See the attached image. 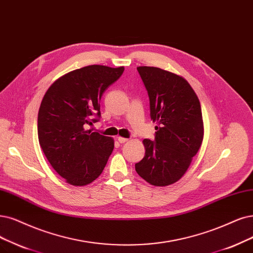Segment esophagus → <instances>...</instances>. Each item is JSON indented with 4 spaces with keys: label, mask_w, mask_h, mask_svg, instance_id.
<instances>
[{
    "label": "esophagus",
    "mask_w": 253,
    "mask_h": 253,
    "mask_svg": "<svg viewBox=\"0 0 253 253\" xmlns=\"http://www.w3.org/2000/svg\"><path fill=\"white\" fill-rule=\"evenodd\" d=\"M118 141H119V143H120V144H124V143H126V142L128 141V138H125V137L119 136V137H118Z\"/></svg>",
    "instance_id": "34e87169"
}]
</instances>
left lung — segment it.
<instances>
[{
    "mask_svg": "<svg viewBox=\"0 0 253 253\" xmlns=\"http://www.w3.org/2000/svg\"><path fill=\"white\" fill-rule=\"evenodd\" d=\"M156 122L154 141L145 138L146 153L135 171L156 186L179 180L197 154L203 139L199 99L184 78L154 67H138Z\"/></svg>",
    "mask_w": 253,
    "mask_h": 253,
    "instance_id": "obj_1",
    "label": "left lung"
}]
</instances>
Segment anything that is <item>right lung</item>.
I'll return each mask as SVG.
<instances>
[{
    "label": "right lung",
    "mask_w": 253,
    "mask_h": 253,
    "mask_svg": "<svg viewBox=\"0 0 253 253\" xmlns=\"http://www.w3.org/2000/svg\"><path fill=\"white\" fill-rule=\"evenodd\" d=\"M124 68L92 64L56 80L44 93L37 117L42 151L53 169L72 185L100 176L114 150V139L86 130L100 121V100Z\"/></svg>",
    "instance_id": "right-lung-1"
}]
</instances>
